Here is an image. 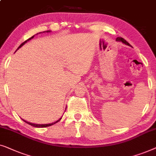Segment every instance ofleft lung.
<instances>
[{
  "mask_svg": "<svg viewBox=\"0 0 156 156\" xmlns=\"http://www.w3.org/2000/svg\"><path fill=\"white\" fill-rule=\"evenodd\" d=\"M116 41H122V43L124 44H126V45H128V46H131L130 44H129V43L127 42V41H126V40H125L124 39L122 38V37H117V38L116 39Z\"/></svg>",
  "mask_w": 156,
  "mask_h": 156,
  "instance_id": "obj_1",
  "label": "left lung"
}]
</instances>
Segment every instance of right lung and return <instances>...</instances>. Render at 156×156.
I'll use <instances>...</instances> for the list:
<instances>
[{"label":"right lung","instance_id":"obj_1","mask_svg":"<svg viewBox=\"0 0 156 156\" xmlns=\"http://www.w3.org/2000/svg\"><path fill=\"white\" fill-rule=\"evenodd\" d=\"M50 32L49 30H48V31H47V32ZM39 33H41V32H39ZM34 37V36H32V37H30V39H27V40H26V41H24L23 43H22L19 46V47L17 48V49H19L21 47H23V46L24 44H25L26 42H27V41H29V40H30V39H32V38H33ZM61 118H62V117H61L60 119H59L58 120H57V121H56V122H53V123H50V124H33V123H31V122H26L25 120H24V119H23V121L27 123V124H30V125H31V126H34V127H38V128H40V127H41V128H42V127H47V126H51V125H53V124H56V123H57V122H58L60 121V120L61 119Z\"/></svg>","mask_w":156,"mask_h":156}]
</instances>
